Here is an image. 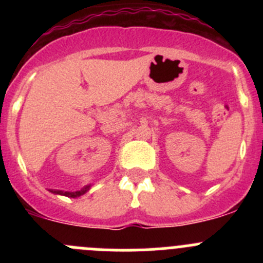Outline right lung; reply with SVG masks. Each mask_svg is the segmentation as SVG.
<instances>
[{"instance_id": "1", "label": "right lung", "mask_w": 263, "mask_h": 263, "mask_svg": "<svg viewBox=\"0 0 263 263\" xmlns=\"http://www.w3.org/2000/svg\"><path fill=\"white\" fill-rule=\"evenodd\" d=\"M87 190H89V187H85L80 191H76V192H63V191H53V190L50 191V192L54 193V195H62V196H66V197L75 198V197H80V196L84 195Z\"/></svg>"}]
</instances>
